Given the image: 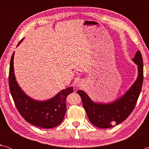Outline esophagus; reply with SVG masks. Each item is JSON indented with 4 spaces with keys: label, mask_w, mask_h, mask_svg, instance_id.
<instances>
[{
    "label": "esophagus",
    "mask_w": 149,
    "mask_h": 149,
    "mask_svg": "<svg viewBox=\"0 0 149 149\" xmlns=\"http://www.w3.org/2000/svg\"><path fill=\"white\" fill-rule=\"evenodd\" d=\"M76 85H77L76 86L77 87H83V85H84V82H83V81L79 80V81H78L77 82Z\"/></svg>",
    "instance_id": "34e87169"
}]
</instances>
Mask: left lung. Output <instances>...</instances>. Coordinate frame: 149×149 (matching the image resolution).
Returning <instances> with one entry per match:
<instances>
[{
    "mask_svg": "<svg viewBox=\"0 0 149 149\" xmlns=\"http://www.w3.org/2000/svg\"><path fill=\"white\" fill-rule=\"evenodd\" d=\"M137 65V79L130 88L119 99L114 101L102 103L96 102L91 99L86 93L78 90L90 122L99 128H110L122 123L126 120L134 109L140 95L143 81V58L139 50L136 52L132 59Z\"/></svg>",
    "mask_w": 149,
    "mask_h": 149,
    "instance_id": "obj_1",
    "label": "left lung"
}]
</instances>
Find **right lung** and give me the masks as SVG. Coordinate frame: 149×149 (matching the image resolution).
Returning <instances> with one entry per match:
<instances>
[{"mask_svg": "<svg viewBox=\"0 0 149 149\" xmlns=\"http://www.w3.org/2000/svg\"><path fill=\"white\" fill-rule=\"evenodd\" d=\"M14 52L10 64L9 87L19 114L27 122L37 127L50 129L58 125L64 120L66 112L65 100L68 95L74 91L73 87L61 90L50 99L42 101L33 99L24 93L17 84L14 74Z\"/></svg>", "mask_w": 149, "mask_h": 149, "instance_id": "obj_1", "label": "right lung"}]
</instances>
